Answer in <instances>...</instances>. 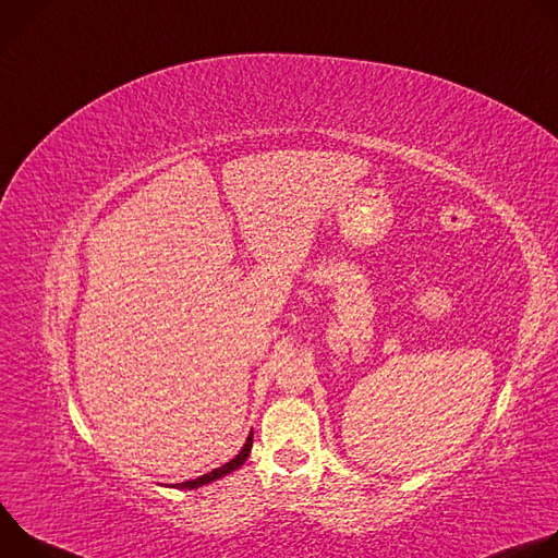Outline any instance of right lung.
Masks as SVG:
<instances>
[{"mask_svg":"<svg viewBox=\"0 0 558 558\" xmlns=\"http://www.w3.org/2000/svg\"><path fill=\"white\" fill-rule=\"evenodd\" d=\"M252 446H254V430L250 433V437H247L245 446L241 448V452H238V454H235L231 461H227V463H225V465H220V468H214L211 472H207V474H203V476H196V480H192V482L174 484L172 488L194 490V488H203V486H207V484H211V482H218V480H222V476L231 474L233 470H238V468H241V465L247 461V457H250V452H252Z\"/></svg>","mask_w":558,"mask_h":558,"instance_id":"right-lung-1","label":"right lung"}]
</instances>
